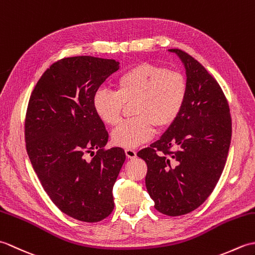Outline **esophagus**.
<instances>
[{
	"instance_id": "34e87169",
	"label": "esophagus",
	"mask_w": 255,
	"mask_h": 255,
	"mask_svg": "<svg viewBox=\"0 0 255 255\" xmlns=\"http://www.w3.org/2000/svg\"><path fill=\"white\" fill-rule=\"evenodd\" d=\"M125 153H126L128 159H134L137 156L136 150H133V149H126L125 150Z\"/></svg>"
}]
</instances>
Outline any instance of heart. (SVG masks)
Returning <instances> with one entry per match:
<instances>
[{
  "instance_id": "heart-1",
  "label": "heart",
  "mask_w": 255,
  "mask_h": 255,
  "mask_svg": "<svg viewBox=\"0 0 255 255\" xmlns=\"http://www.w3.org/2000/svg\"><path fill=\"white\" fill-rule=\"evenodd\" d=\"M186 94L187 83L181 72L141 63L119 75L115 80V92L96 91L92 105L103 123L115 126L124 104L133 102L134 118L119 124L112 132L114 143L130 149L148 141L155 126L163 129L174 123Z\"/></svg>"
}]
</instances>
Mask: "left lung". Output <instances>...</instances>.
<instances>
[{"instance_id":"8db88e82","label":"left lung","mask_w":255,"mask_h":255,"mask_svg":"<svg viewBox=\"0 0 255 255\" xmlns=\"http://www.w3.org/2000/svg\"><path fill=\"white\" fill-rule=\"evenodd\" d=\"M169 51L185 67L186 100L162 137L137 155L148 166L145 187L154 208L181 216L198 208L214 191L226 164L232 130L228 102L217 81L188 53Z\"/></svg>"}]
</instances>
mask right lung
<instances>
[{
  "instance_id": "1",
  "label": "right lung",
  "mask_w": 255,
  "mask_h": 255,
  "mask_svg": "<svg viewBox=\"0 0 255 255\" xmlns=\"http://www.w3.org/2000/svg\"><path fill=\"white\" fill-rule=\"evenodd\" d=\"M118 69L114 59H61L41 75L26 112V150L42 187L62 213L84 223L111 215L113 186L126 160L122 148L104 149L108 132L92 105Z\"/></svg>"
}]
</instances>
